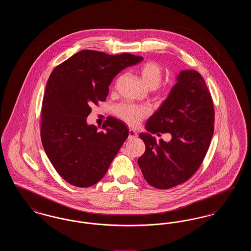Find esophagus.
<instances>
[{"mask_svg": "<svg viewBox=\"0 0 251 251\" xmlns=\"http://www.w3.org/2000/svg\"><path fill=\"white\" fill-rule=\"evenodd\" d=\"M136 132L133 130H129V139H132V138H135L136 137Z\"/></svg>", "mask_w": 251, "mask_h": 251, "instance_id": "esophagus-1", "label": "esophagus"}]
</instances>
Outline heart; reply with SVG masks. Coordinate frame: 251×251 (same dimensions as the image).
I'll use <instances>...</instances> for the list:
<instances>
[{"label":"heart","instance_id":"obj_1","mask_svg":"<svg viewBox=\"0 0 251 251\" xmlns=\"http://www.w3.org/2000/svg\"><path fill=\"white\" fill-rule=\"evenodd\" d=\"M138 72L144 84L150 89H155L156 87H158L164 77L163 69L152 61H148L142 64ZM169 94L170 88L164 87L158 89V95L162 98H167ZM115 114L128 125L135 127L149 116L150 110L145 106L133 105L131 103H120L115 108Z\"/></svg>","mask_w":251,"mask_h":251}]
</instances>
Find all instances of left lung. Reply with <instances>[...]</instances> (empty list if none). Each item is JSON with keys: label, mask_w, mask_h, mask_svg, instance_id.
<instances>
[{"label": "left lung", "mask_w": 251, "mask_h": 251, "mask_svg": "<svg viewBox=\"0 0 251 251\" xmlns=\"http://www.w3.org/2000/svg\"><path fill=\"white\" fill-rule=\"evenodd\" d=\"M215 109L202 76L196 71H183L178 76L167 100L148 120L151 133L169 132V142L150 133H140L146 145L138 158L144 178L158 189H168L191 178L202 164L214 133Z\"/></svg>", "instance_id": "left-lung-1"}]
</instances>
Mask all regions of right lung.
<instances>
[{
  "label": "right lung",
  "mask_w": 251,
  "mask_h": 251,
  "mask_svg": "<svg viewBox=\"0 0 251 251\" xmlns=\"http://www.w3.org/2000/svg\"><path fill=\"white\" fill-rule=\"evenodd\" d=\"M142 60L83 50L50 73L42 100L41 142L51 165L72 185L89 187L102 179L127 139L128 128L120 120L108 117L103 131H98L86 118L92 104L106 100L115 76Z\"/></svg>",
  "instance_id": "add662e5"
}]
</instances>
